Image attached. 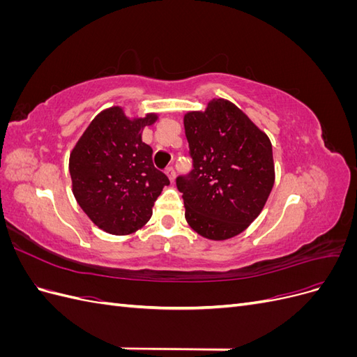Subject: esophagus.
<instances>
[{
	"label": "esophagus",
	"instance_id": "1",
	"mask_svg": "<svg viewBox=\"0 0 357 357\" xmlns=\"http://www.w3.org/2000/svg\"><path fill=\"white\" fill-rule=\"evenodd\" d=\"M165 174L169 177L171 181H174V178H176V169L172 168V167H168V168L165 169Z\"/></svg>",
	"mask_w": 357,
	"mask_h": 357
}]
</instances>
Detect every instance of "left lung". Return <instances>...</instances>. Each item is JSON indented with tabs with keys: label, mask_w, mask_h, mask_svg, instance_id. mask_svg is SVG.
Here are the masks:
<instances>
[{
	"label": "left lung",
	"mask_w": 357,
	"mask_h": 357,
	"mask_svg": "<svg viewBox=\"0 0 357 357\" xmlns=\"http://www.w3.org/2000/svg\"><path fill=\"white\" fill-rule=\"evenodd\" d=\"M185 131L193 169L176 178L185 218L205 238H232L261 214L273 190L271 142L226 100L188 113Z\"/></svg>",
	"instance_id": "obj_1"
}]
</instances>
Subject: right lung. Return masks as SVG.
Masks as SVG:
<instances>
[{
  "label": "right lung",
  "instance_id": "1",
  "mask_svg": "<svg viewBox=\"0 0 357 357\" xmlns=\"http://www.w3.org/2000/svg\"><path fill=\"white\" fill-rule=\"evenodd\" d=\"M156 114L128 119L121 107L96 116L70 155L73 193L82 210L102 231L132 234L152 218L164 186V172L155 168L153 150L143 143L144 126Z\"/></svg>",
  "mask_w": 357,
  "mask_h": 357
}]
</instances>
